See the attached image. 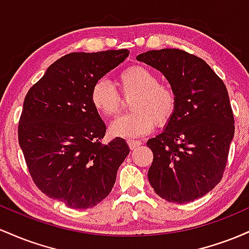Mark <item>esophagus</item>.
Returning a JSON list of instances; mask_svg holds the SVG:
<instances>
[{
  "label": "esophagus",
  "mask_w": 249,
  "mask_h": 249,
  "mask_svg": "<svg viewBox=\"0 0 249 249\" xmlns=\"http://www.w3.org/2000/svg\"><path fill=\"white\" fill-rule=\"evenodd\" d=\"M127 144H128V146H130L131 150H136L137 147L141 146L142 142L141 141H133V139H128Z\"/></svg>",
  "instance_id": "esophagus-1"
}]
</instances>
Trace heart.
I'll list each match as a JSON object with an SVG mask.
<instances>
[{
    "label": "heart",
    "instance_id": "obj_1",
    "mask_svg": "<svg viewBox=\"0 0 249 249\" xmlns=\"http://www.w3.org/2000/svg\"><path fill=\"white\" fill-rule=\"evenodd\" d=\"M122 93L132 96L128 110L132 112L117 117L110 124L111 136L131 139L152 131L154 123L164 125L172 118L177 96L171 85L159 83L156 73L142 65L123 70L117 78ZM92 107L103 117L113 116L121 104V97L107 79H98L90 91Z\"/></svg>",
    "mask_w": 249,
    "mask_h": 249
}]
</instances>
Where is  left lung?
Wrapping results in <instances>:
<instances>
[{
    "instance_id": "1",
    "label": "left lung",
    "mask_w": 249,
    "mask_h": 249,
    "mask_svg": "<svg viewBox=\"0 0 249 249\" xmlns=\"http://www.w3.org/2000/svg\"><path fill=\"white\" fill-rule=\"evenodd\" d=\"M137 59L160 71L177 96L172 118L147 141L148 181L166 201H194L219 184L227 162L234 137L227 89L204 59L186 51L150 50Z\"/></svg>"
}]
</instances>
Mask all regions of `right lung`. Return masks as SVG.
I'll list each match as a JSON object with an SVG mask.
<instances>
[{
    "label": "right lung",
    "mask_w": 249,
    "mask_h": 249,
    "mask_svg": "<svg viewBox=\"0 0 249 249\" xmlns=\"http://www.w3.org/2000/svg\"><path fill=\"white\" fill-rule=\"evenodd\" d=\"M126 49L71 53L57 59L24 98L18 142L37 187L70 208H91L115 185L126 142L102 144L107 126L90 101L92 85L127 58Z\"/></svg>",
    "instance_id": "add662e5"
}]
</instances>
